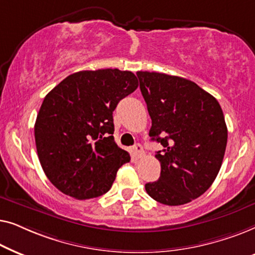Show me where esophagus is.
<instances>
[{
	"label": "esophagus",
	"instance_id": "esophagus-1",
	"mask_svg": "<svg viewBox=\"0 0 255 255\" xmlns=\"http://www.w3.org/2000/svg\"><path fill=\"white\" fill-rule=\"evenodd\" d=\"M133 152L137 158H141L144 155V149H142V146L140 144H135L133 146Z\"/></svg>",
	"mask_w": 255,
	"mask_h": 255
}]
</instances>
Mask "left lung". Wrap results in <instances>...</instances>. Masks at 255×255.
I'll return each instance as SVG.
<instances>
[{
	"label": "left lung",
	"instance_id": "1",
	"mask_svg": "<svg viewBox=\"0 0 255 255\" xmlns=\"http://www.w3.org/2000/svg\"><path fill=\"white\" fill-rule=\"evenodd\" d=\"M152 127L161 144L155 158L158 181L145 184L159 203L182 205L204 194L221 169L228 128L218 101L190 80L156 72H137Z\"/></svg>",
	"mask_w": 255,
	"mask_h": 255
}]
</instances>
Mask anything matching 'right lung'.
<instances>
[{
    "label": "right lung",
    "mask_w": 255,
    "mask_h": 255,
    "mask_svg": "<svg viewBox=\"0 0 255 255\" xmlns=\"http://www.w3.org/2000/svg\"><path fill=\"white\" fill-rule=\"evenodd\" d=\"M132 72L115 68L68 75L45 96L34 124L40 165L61 193L76 200L106 194L130 154L114 139L113 113L133 93Z\"/></svg>",
    "instance_id": "right-lung-1"
}]
</instances>
